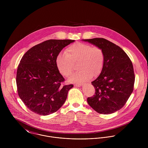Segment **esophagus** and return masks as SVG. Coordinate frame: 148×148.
Returning <instances> with one entry per match:
<instances>
[{
    "mask_svg": "<svg viewBox=\"0 0 148 148\" xmlns=\"http://www.w3.org/2000/svg\"><path fill=\"white\" fill-rule=\"evenodd\" d=\"M82 83H76V84H75L74 85L75 86H82Z\"/></svg>",
    "mask_w": 148,
    "mask_h": 148,
    "instance_id": "34e87169",
    "label": "esophagus"
}]
</instances>
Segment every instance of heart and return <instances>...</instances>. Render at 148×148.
<instances>
[{
  "label": "heart",
  "mask_w": 148,
  "mask_h": 148,
  "mask_svg": "<svg viewBox=\"0 0 148 148\" xmlns=\"http://www.w3.org/2000/svg\"><path fill=\"white\" fill-rule=\"evenodd\" d=\"M105 61L103 49L83 42H75L69 46L65 54H59L56 58L58 70L64 77H69L73 72L74 64L79 63V71L70 78L71 82H83L96 76L102 71Z\"/></svg>",
  "instance_id": "obj_1"
}]
</instances>
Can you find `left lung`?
Here are the masks:
<instances>
[{"label": "left lung", "instance_id": "left-lung-1", "mask_svg": "<svg viewBox=\"0 0 148 148\" xmlns=\"http://www.w3.org/2000/svg\"><path fill=\"white\" fill-rule=\"evenodd\" d=\"M83 40L101 48L105 55L103 69L92 82L95 95L88 97L87 102L100 114L114 113L126 104L133 90L135 76L132 61L119 46L106 39Z\"/></svg>", "mask_w": 148, "mask_h": 148}]
</instances>
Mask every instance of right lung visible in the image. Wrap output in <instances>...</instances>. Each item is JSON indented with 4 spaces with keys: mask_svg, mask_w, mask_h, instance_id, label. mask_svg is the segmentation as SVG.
I'll return each mask as SVG.
<instances>
[{
    "mask_svg": "<svg viewBox=\"0 0 148 148\" xmlns=\"http://www.w3.org/2000/svg\"><path fill=\"white\" fill-rule=\"evenodd\" d=\"M74 40L51 39L30 48L21 58L16 73L18 95L30 110L46 116L56 112L65 101L73 84L65 79L56 65V58Z\"/></svg>",
    "mask_w": 148,
    "mask_h": 148,
    "instance_id": "1",
    "label": "right lung"
}]
</instances>
